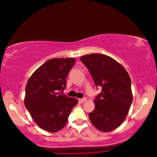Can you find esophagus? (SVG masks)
Masks as SVG:
<instances>
[{"instance_id": "34e87169", "label": "esophagus", "mask_w": 157, "mask_h": 157, "mask_svg": "<svg viewBox=\"0 0 157 157\" xmlns=\"http://www.w3.org/2000/svg\"><path fill=\"white\" fill-rule=\"evenodd\" d=\"M86 98H80V99H79V102H85V101H86Z\"/></svg>"}]
</instances>
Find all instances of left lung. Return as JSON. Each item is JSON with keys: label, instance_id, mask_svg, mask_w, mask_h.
<instances>
[{"label": "left lung", "instance_id": "1", "mask_svg": "<svg viewBox=\"0 0 157 157\" xmlns=\"http://www.w3.org/2000/svg\"><path fill=\"white\" fill-rule=\"evenodd\" d=\"M102 91L95 98V109L89 113L92 124L103 132H111L123 123L132 102L131 79L116 60L105 55L80 57Z\"/></svg>", "mask_w": 157, "mask_h": 157}]
</instances>
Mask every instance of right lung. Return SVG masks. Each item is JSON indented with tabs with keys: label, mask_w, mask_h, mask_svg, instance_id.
Listing matches in <instances>:
<instances>
[{
	"label": "right lung",
	"mask_w": 157,
	"mask_h": 157,
	"mask_svg": "<svg viewBox=\"0 0 157 157\" xmlns=\"http://www.w3.org/2000/svg\"><path fill=\"white\" fill-rule=\"evenodd\" d=\"M75 62L73 58L47 61L34 71L26 84L25 107L37 125L47 132L62 129L78 104L75 98L59 93L65 89L66 78Z\"/></svg>",
	"instance_id": "right-lung-1"
}]
</instances>
